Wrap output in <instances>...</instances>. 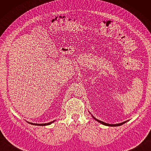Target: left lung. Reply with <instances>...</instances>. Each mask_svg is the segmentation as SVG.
Wrapping results in <instances>:
<instances>
[{
    "label": "left lung",
    "mask_w": 151,
    "mask_h": 151,
    "mask_svg": "<svg viewBox=\"0 0 151 151\" xmlns=\"http://www.w3.org/2000/svg\"><path fill=\"white\" fill-rule=\"evenodd\" d=\"M93 117L95 120H97L98 122H99V123H102V124H104V125H106V126H110V127H117V126H120V125H121V124H124V123H126V122H127V121H124V122H123V123H119V124H108V123H104V122H102V121H99V120H98V119H95L94 117Z\"/></svg>",
    "instance_id": "obj_1"
}]
</instances>
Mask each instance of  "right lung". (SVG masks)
<instances>
[{
    "instance_id": "add662e5",
    "label": "right lung",
    "mask_w": 151,
    "mask_h": 151,
    "mask_svg": "<svg viewBox=\"0 0 151 151\" xmlns=\"http://www.w3.org/2000/svg\"><path fill=\"white\" fill-rule=\"evenodd\" d=\"M54 121H52V122H50V123H45V124H36V123H30V124H34V125H37V126H45V125H49V124H50L52 123H53Z\"/></svg>"
}]
</instances>
